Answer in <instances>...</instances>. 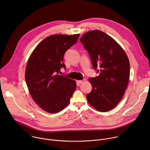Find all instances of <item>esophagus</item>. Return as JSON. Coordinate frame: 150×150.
<instances>
[{
	"mask_svg": "<svg viewBox=\"0 0 150 150\" xmlns=\"http://www.w3.org/2000/svg\"><path fill=\"white\" fill-rule=\"evenodd\" d=\"M85 81H86L85 79H82V80H78V81H77V83H78L79 84H82L83 82H84Z\"/></svg>",
	"mask_w": 150,
	"mask_h": 150,
	"instance_id": "1",
	"label": "esophagus"
}]
</instances>
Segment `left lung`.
<instances>
[{"instance_id": "left-lung-1", "label": "left lung", "mask_w": 150, "mask_h": 150, "mask_svg": "<svg viewBox=\"0 0 150 150\" xmlns=\"http://www.w3.org/2000/svg\"><path fill=\"white\" fill-rule=\"evenodd\" d=\"M80 42L89 54L93 69L99 72V76L88 79L92 90L87 94V101L100 112L110 111L118 105L127 87L129 59L115 40L100 30L86 33Z\"/></svg>"}]
</instances>
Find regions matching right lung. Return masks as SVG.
<instances>
[{
    "label": "right lung",
    "mask_w": 150,
    "mask_h": 150,
    "mask_svg": "<svg viewBox=\"0 0 150 150\" xmlns=\"http://www.w3.org/2000/svg\"><path fill=\"white\" fill-rule=\"evenodd\" d=\"M79 34L53 35L35 48L26 66L25 79L34 101L43 110L57 113L69 103L76 90L75 81L59 75L65 52L74 45Z\"/></svg>",
    "instance_id": "obj_1"
}]
</instances>
